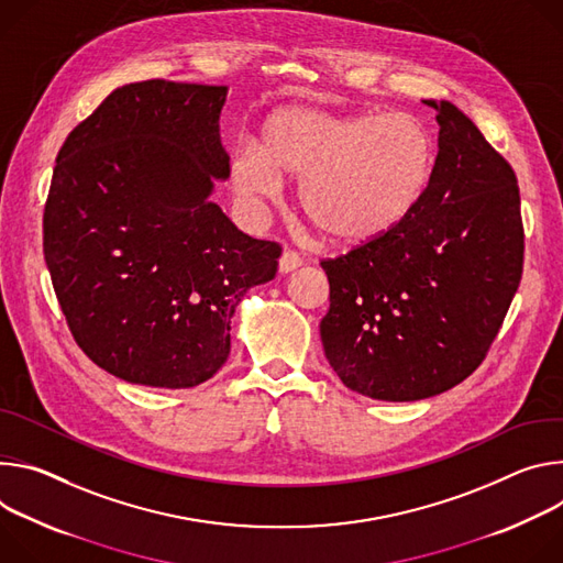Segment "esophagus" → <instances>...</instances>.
Instances as JSON below:
<instances>
[{"instance_id":"obj_1","label":"esophagus","mask_w":563,"mask_h":563,"mask_svg":"<svg viewBox=\"0 0 563 563\" xmlns=\"http://www.w3.org/2000/svg\"><path fill=\"white\" fill-rule=\"evenodd\" d=\"M303 264V260L297 255V253H292V250H284L282 253V257H279V273H292V271H297L299 266Z\"/></svg>"}]
</instances>
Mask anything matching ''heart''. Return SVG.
<instances>
[{
  "label": "heart",
  "mask_w": 563,
  "mask_h": 563,
  "mask_svg": "<svg viewBox=\"0 0 563 563\" xmlns=\"http://www.w3.org/2000/svg\"><path fill=\"white\" fill-rule=\"evenodd\" d=\"M439 150L413 113H340L282 104L260 124V147L243 143L230 158V185L245 203L282 195L299 180L303 217L342 245L380 241L422 206Z\"/></svg>",
  "instance_id": "obj_1"
}]
</instances>
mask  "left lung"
Returning <instances> with one entry per match:
<instances>
[{
    "label": "left lung",
    "mask_w": 563,
    "mask_h": 563,
    "mask_svg": "<svg viewBox=\"0 0 563 563\" xmlns=\"http://www.w3.org/2000/svg\"><path fill=\"white\" fill-rule=\"evenodd\" d=\"M424 104L435 109L439 161L422 206L389 236L322 262L327 360L351 391L387 402L472 376L523 273L515 169L456 104Z\"/></svg>",
    "instance_id": "obj_1"
}]
</instances>
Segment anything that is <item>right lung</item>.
Masks as SVG:
<instances>
[{"label":"right lung","instance_id":"right-lung-1","mask_svg":"<svg viewBox=\"0 0 563 563\" xmlns=\"http://www.w3.org/2000/svg\"><path fill=\"white\" fill-rule=\"evenodd\" d=\"M228 87L145 80L111 91L62 145L44 206V260L91 362L145 387L190 389L230 355L247 288L282 245L243 234L210 201L230 176Z\"/></svg>","mask_w":563,"mask_h":563}]
</instances>
